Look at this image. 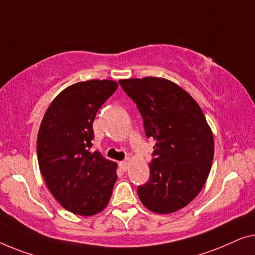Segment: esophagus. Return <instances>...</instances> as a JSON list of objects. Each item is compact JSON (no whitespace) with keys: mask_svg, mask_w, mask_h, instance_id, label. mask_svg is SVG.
Segmentation results:
<instances>
[{"mask_svg":"<svg viewBox=\"0 0 255 255\" xmlns=\"http://www.w3.org/2000/svg\"><path fill=\"white\" fill-rule=\"evenodd\" d=\"M119 166H120V168H121V170H123L124 172H125V171H127V167H128V160L126 159V160H123V162H120V163H119Z\"/></svg>","mask_w":255,"mask_h":255,"instance_id":"1","label":"esophagus"}]
</instances>
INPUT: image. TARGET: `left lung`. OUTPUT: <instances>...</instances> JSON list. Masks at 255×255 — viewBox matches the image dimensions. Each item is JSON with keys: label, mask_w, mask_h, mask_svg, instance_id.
Listing matches in <instances>:
<instances>
[{"label": "left lung", "mask_w": 255, "mask_h": 255, "mask_svg": "<svg viewBox=\"0 0 255 255\" xmlns=\"http://www.w3.org/2000/svg\"><path fill=\"white\" fill-rule=\"evenodd\" d=\"M119 83L137 106L146 137L156 142L149 181L138 186V198L157 214L181 209L199 194L211 168L214 137L206 117L184 89L165 78Z\"/></svg>", "instance_id": "obj_1"}]
</instances>
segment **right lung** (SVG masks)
Wrapping results in <instances>:
<instances>
[{
  "label": "right lung",
  "instance_id": "1",
  "mask_svg": "<svg viewBox=\"0 0 255 255\" xmlns=\"http://www.w3.org/2000/svg\"><path fill=\"white\" fill-rule=\"evenodd\" d=\"M117 89L109 80L70 85L53 100L39 128L40 172L57 202L73 214H98L112 195L117 164L90 148L96 114Z\"/></svg>",
  "mask_w": 255,
  "mask_h": 255
}]
</instances>
